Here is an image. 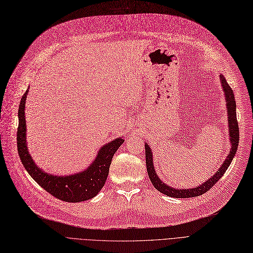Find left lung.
Returning a JSON list of instances; mask_svg holds the SVG:
<instances>
[{
    "mask_svg": "<svg viewBox=\"0 0 253 253\" xmlns=\"http://www.w3.org/2000/svg\"><path fill=\"white\" fill-rule=\"evenodd\" d=\"M220 80L222 83V87L224 89V95L226 97L227 103V109H228V124H229V139L231 143V149L229 155L220 167L218 172L214 174L211 178H210L207 182H204L202 185L197 186V188L193 189H186V190H179V189H173L172 186L167 185L162 180L158 178V176L155 173L154 166H153V157L152 151L148 144H145V151H146V166H147V172L149 175L154 188L160 191L161 193L169 196L173 198H191V197H198V196L207 193L211 186L214 185L218 180H220L221 177L224 175L228 169V167L233 160V156L236 155L238 145L240 142V134H239V125L237 120V111H236V100H235V93H233L231 87L228 85L226 79L224 78L222 75L220 76Z\"/></svg>",
    "mask_w": 253,
    "mask_h": 253,
    "instance_id": "1",
    "label": "left lung"
}]
</instances>
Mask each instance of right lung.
<instances>
[{
    "instance_id": "obj_1",
    "label": "right lung",
    "mask_w": 253,
    "mask_h": 253,
    "mask_svg": "<svg viewBox=\"0 0 253 253\" xmlns=\"http://www.w3.org/2000/svg\"><path fill=\"white\" fill-rule=\"evenodd\" d=\"M28 89L21 99L18 107V127L16 132L17 151L27 172L42 189L55 198L65 202H80L91 199L104 186L109 172L112 156L124 143L123 138H117L103 146L87 170L70 176H54L42 172L32 161L26 145L25 104Z\"/></svg>"
}]
</instances>
